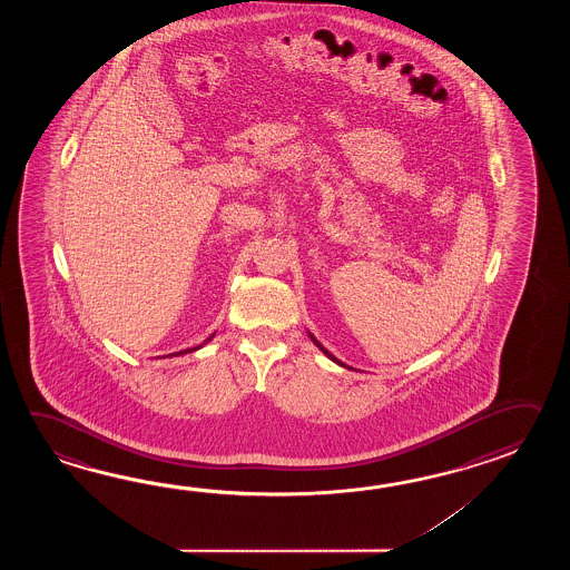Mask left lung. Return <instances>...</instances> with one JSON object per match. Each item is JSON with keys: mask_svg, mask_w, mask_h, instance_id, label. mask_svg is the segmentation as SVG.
<instances>
[{"mask_svg": "<svg viewBox=\"0 0 570 570\" xmlns=\"http://www.w3.org/2000/svg\"><path fill=\"white\" fill-rule=\"evenodd\" d=\"M309 338L314 340L315 346H317V348H320V351L324 352V354H326V356H327V358H330V361H334V363L340 364V366H346V364L340 363L338 358H336V356H334V354H330V352H327L326 348H324V346H322V344H320V342H317V340L314 338V334H309ZM348 368H351V366H348Z\"/></svg>", "mask_w": 570, "mask_h": 570, "instance_id": "1", "label": "left lung"}]
</instances>
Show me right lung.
Segmentation results:
<instances>
[{"label": "right lung", "mask_w": 570, "mask_h": 570, "mask_svg": "<svg viewBox=\"0 0 570 570\" xmlns=\"http://www.w3.org/2000/svg\"><path fill=\"white\" fill-rule=\"evenodd\" d=\"M212 338H214V334H212V336H209V338H207L206 342H209V340ZM206 342H204V344H206ZM204 344H199V346H195V348H187V351L175 352V354H170V356H179V354H187V352L199 351V348H202Z\"/></svg>", "instance_id": "add662e5"}]
</instances>
